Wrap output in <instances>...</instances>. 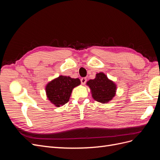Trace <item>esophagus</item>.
<instances>
[{
	"instance_id": "34e87169",
	"label": "esophagus",
	"mask_w": 160,
	"mask_h": 160,
	"mask_svg": "<svg viewBox=\"0 0 160 160\" xmlns=\"http://www.w3.org/2000/svg\"><path fill=\"white\" fill-rule=\"evenodd\" d=\"M87 81V79L85 78V77H83V78L81 79V84L82 85H85V83Z\"/></svg>"
}]
</instances>
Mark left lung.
<instances>
[{
	"label": "left lung",
	"mask_w": 160,
	"mask_h": 160,
	"mask_svg": "<svg viewBox=\"0 0 160 160\" xmlns=\"http://www.w3.org/2000/svg\"><path fill=\"white\" fill-rule=\"evenodd\" d=\"M86 84L90 89L92 98L101 103L111 101L117 91V85L103 72L97 73L95 78L89 80Z\"/></svg>",
	"instance_id": "obj_1"
}]
</instances>
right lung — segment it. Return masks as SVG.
<instances>
[{
    "mask_svg": "<svg viewBox=\"0 0 160 160\" xmlns=\"http://www.w3.org/2000/svg\"><path fill=\"white\" fill-rule=\"evenodd\" d=\"M81 84L79 78L60 75L51 80L45 86L47 99L55 107L59 108L69 101L72 91Z\"/></svg>",
    "mask_w": 160,
    "mask_h": 160,
    "instance_id": "add662e5",
    "label": "right lung"
}]
</instances>
